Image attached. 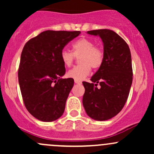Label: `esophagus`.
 <instances>
[{
  "instance_id": "obj_1",
  "label": "esophagus",
  "mask_w": 154,
  "mask_h": 154,
  "mask_svg": "<svg viewBox=\"0 0 154 154\" xmlns=\"http://www.w3.org/2000/svg\"><path fill=\"white\" fill-rule=\"evenodd\" d=\"M75 82L76 83V84H79V85L82 84V82H80V81H78V80H76V79H75Z\"/></svg>"
}]
</instances>
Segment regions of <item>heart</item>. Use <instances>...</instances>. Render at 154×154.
<instances>
[{"label":"heart","mask_w":154,"mask_h":154,"mask_svg":"<svg viewBox=\"0 0 154 154\" xmlns=\"http://www.w3.org/2000/svg\"><path fill=\"white\" fill-rule=\"evenodd\" d=\"M72 53L66 50L61 52L60 58L65 66H70L75 56L79 57L81 65L76 66L67 72V77L76 80H82L89 75L91 67L98 69L103 61V51L95 46L93 40L88 38H81L72 44Z\"/></svg>","instance_id":"b5f03b06"}]
</instances>
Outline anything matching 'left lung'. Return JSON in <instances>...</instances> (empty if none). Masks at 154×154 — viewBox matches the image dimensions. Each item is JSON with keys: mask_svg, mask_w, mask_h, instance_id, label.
I'll use <instances>...</instances> for the list:
<instances>
[{"mask_svg": "<svg viewBox=\"0 0 154 154\" xmlns=\"http://www.w3.org/2000/svg\"><path fill=\"white\" fill-rule=\"evenodd\" d=\"M87 33L101 38L103 61L91 77L93 83L82 82L85 90L82 104L90 117L105 121L119 114L128 98L132 82L131 54L126 42L115 32L103 29Z\"/></svg>", "mask_w": 154, "mask_h": 154, "instance_id": "left-lung-1", "label": "left lung"}]
</instances>
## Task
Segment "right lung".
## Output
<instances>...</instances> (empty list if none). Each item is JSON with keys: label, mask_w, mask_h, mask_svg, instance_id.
<instances>
[{"label": "right lung", "mask_w": 154, "mask_h": 154, "mask_svg": "<svg viewBox=\"0 0 154 154\" xmlns=\"http://www.w3.org/2000/svg\"><path fill=\"white\" fill-rule=\"evenodd\" d=\"M80 33L46 30L24 46L18 72L19 87L27 111L40 121H55L63 114L74 79L61 78L66 69L60 55Z\"/></svg>", "instance_id": "obj_1"}]
</instances>
